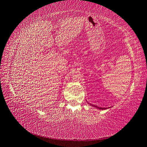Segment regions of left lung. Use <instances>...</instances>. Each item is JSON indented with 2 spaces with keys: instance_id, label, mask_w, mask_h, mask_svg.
<instances>
[{
  "instance_id": "left-lung-1",
  "label": "left lung",
  "mask_w": 147,
  "mask_h": 147,
  "mask_svg": "<svg viewBox=\"0 0 147 147\" xmlns=\"http://www.w3.org/2000/svg\"><path fill=\"white\" fill-rule=\"evenodd\" d=\"M88 104H90V105H92V106H93V107H96V108H97V109H100V110H105V109H109V108H111V107H108V108H107V107H98V106H96V105H92V104H89V103H88Z\"/></svg>"
}]
</instances>
